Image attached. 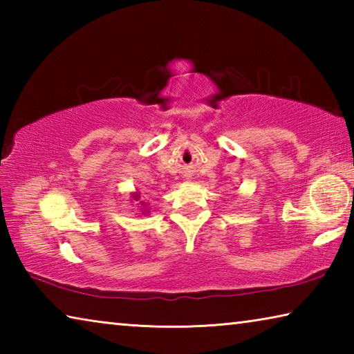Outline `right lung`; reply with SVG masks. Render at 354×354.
I'll use <instances>...</instances> for the list:
<instances>
[{
  "instance_id": "add662e5",
  "label": "right lung",
  "mask_w": 354,
  "mask_h": 354,
  "mask_svg": "<svg viewBox=\"0 0 354 354\" xmlns=\"http://www.w3.org/2000/svg\"><path fill=\"white\" fill-rule=\"evenodd\" d=\"M133 196H134V200H136V201H137V200H139V195H137V194H134ZM142 206H143V203H142Z\"/></svg>"
}]
</instances>
